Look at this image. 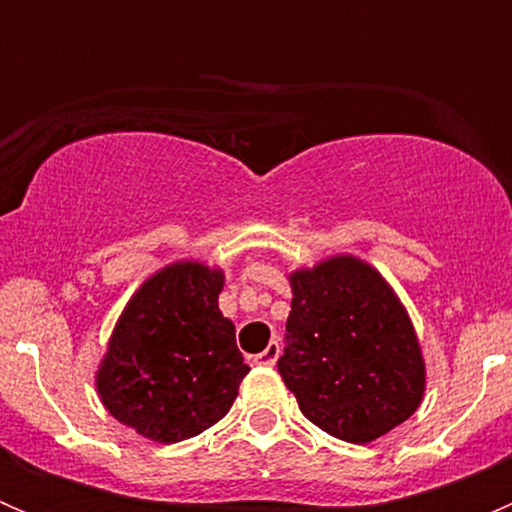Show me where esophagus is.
Wrapping results in <instances>:
<instances>
[{
    "mask_svg": "<svg viewBox=\"0 0 512 512\" xmlns=\"http://www.w3.org/2000/svg\"><path fill=\"white\" fill-rule=\"evenodd\" d=\"M277 359H280V344H277V342H270V344H267L265 352L255 354V364L257 366H275Z\"/></svg>",
    "mask_w": 512,
    "mask_h": 512,
    "instance_id": "1",
    "label": "esophagus"
}]
</instances>
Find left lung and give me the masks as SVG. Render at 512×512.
<instances>
[{
	"instance_id": "obj_1",
	"label": "left lung",
	"mask_w": 512,
	"mask_h": 512,
	"mask_svg": "<svg viewBox=\"0 0 512 512\" xmlns=\"http://www.w3.org/2000/svg\"><path fill=\"white\" fill-rule=\"evenodd\" d=\"M277 361L299 411L347 443H371L421 406L426 361L409 312L369 262L334 255L289 275Z\"/></svg>"
}]
</instances>
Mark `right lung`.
I'll use <instances>...</instances> for the list:
<instances>
[{
  "label": "right lung",
  "instance_id": "add662e5",
  "mask_svg": "<svg viewBox=\"0 0 512 512\" xmlns=\"http://www.w3.org/2000/svg\"><path fill=\"white\" fill-rule=\"evenodd\" d=\"M225 272L180 260L148 277L123 307L96 371L101 404L156 443L218 423L250 366L218 297Z\"/></svg>",
  "mask_w": 512,
  "mask_h": 512
}]
</instances>
